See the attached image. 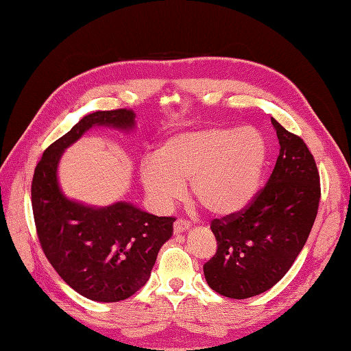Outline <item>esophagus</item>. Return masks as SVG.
<instances>
[{"mask_svg": "<svg viewBox=\"0 0 351 351\" xmlns=\"http://www.w3.org/2000/svg\"><path fill=\"white\" fill-rule=\"evenodd\" d=\"M190 226H191V223L189 220L176 219V221L173 223V230H175V234H181V232H184V230L190 229Z\"/></svg>", "mask_w": 351, "mask_h": 351, "instance_id": "obj_1", "label": "esophagus"}]
</instances>
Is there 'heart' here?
I'll list each match as a JSON object with an SVG mask.
<instances>
[{
  "instance_id": "obj_1",
  "label": "heart",
  "mask_w": 351,
  "mask_h": 351,
  "mask_svg": "<svg viewBox=\"0 0 351 351\" xmlns=\"http://www.w3.org/2000/svg\"><path fill=\"white\" fill-rule=\"evenodd\" d=\"M267 162V145L252 126H208L170 136L155 160L141 164L140 178L160 206L184 196V182L196 202L214 215H229L256 196Z\"/></svg>"
}]
</instances>
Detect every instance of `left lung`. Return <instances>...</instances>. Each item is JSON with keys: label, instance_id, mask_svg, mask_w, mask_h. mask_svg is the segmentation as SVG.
<instances>
[{"label": "left lung", "instance_id": "obj_1", "mask_svg": "<svg viewBox=\"0 0 351 351\" xmlns=\"http://www.w3.org/2000/svg\"><path fill=\"white\" fill-rule=\"evenodd\" d=\"M280 151L265 187L243 210L214 219V256L204 264L215 293L249 299L276 285L303 249L318 213L319 173L306 143L271 119Z\"/></svg>", "mask_w": 351, "mask_h": 351}]
</instances>
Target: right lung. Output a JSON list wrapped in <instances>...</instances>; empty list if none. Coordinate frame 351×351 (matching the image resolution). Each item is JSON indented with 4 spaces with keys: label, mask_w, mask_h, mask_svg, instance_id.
<instances>
[{
    "label": "right lung",
    "mask_w": 351,
    "mask_h": 351,
    "mask_svg": "<svg viewBox=\"0 0 351 351\" xmlns=\"http://www.w3.org/2000/svg\"><path fill=\"white\" fill-rule=\"evenodd\" d=\"M134 111L117 108L84 116L49 145L37 162L32 206L40 247L58 276L95 302L128 299L147 282L175 217H158L126 202L90 208L66 199L57 182L63 151L95 125L130 130Z\"/></svg>",
    "instance_id": "obj_1"
}]
</instances>
